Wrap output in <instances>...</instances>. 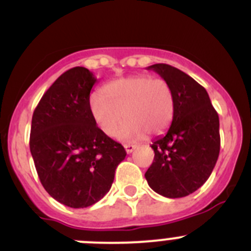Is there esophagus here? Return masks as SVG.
Segmentation results:
<instances>
[{
  "mask_svg": "<svg viewBox=\"0 0 251 251\" xmlns=\"http://www.w3.org/2000/svg\"><path fill=\"white\" fill-rule=\"evenodd\" d=\"M124 147H125V150H126V152H127V153H131V152H133V151H135V150H136V145H130V144H128V145H125V146H124Z\"/></svg>",
  "mask_w": 251,
  "mask_h": 251,
  "instance_id": "esophagus-1",
  "label": "esophagus"
}]
</instances>
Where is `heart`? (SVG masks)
I'll return each mask as SVG.
<instances>
[{"label":"heart","mask_w":251,"mask_h":251,"mask_svg":"<svg viewBox=\"0 0 251 251\" xmlns=\"http://www.w3.org/2000/svg\"><path fill=\"white\" fill-rule=\"evenodd\" d=\"M102 95L93 94L89 110L94 123L106 136L112 137L121 127L123 141H135L150 135H161L172 125L176 112V97L165 79L146 74L128 75L110 81L102 88Z\"/></svg>","instance_id":"1"}]
</instances>
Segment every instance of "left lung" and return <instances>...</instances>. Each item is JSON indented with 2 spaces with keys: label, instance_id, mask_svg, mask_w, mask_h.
Returning a JSON list of instances; mask_svg holds the SVG:
<instances>
[{
  "label": "left lung",
  "instance_id": "obj_1",
  "mask_svg": "<svg viewBox=\"0 0 251 251\" xmlns=\"http://www.w3.org/2000/svg\"><path fill=\"white\" fill-rule=\"evenodd\" d=\"M147 69L171 84L176 112L167 133L152 142L154 158L145 177L156 193L181 198L202 187L217 163L219 116L207 90L188 74L162 63Z\"/></svg>",
  "mask_w": 251,
  "mask_h": 251
}]
</instances>
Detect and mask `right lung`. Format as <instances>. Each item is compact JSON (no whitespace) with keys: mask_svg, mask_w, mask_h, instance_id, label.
<instances>
[{"mask_svg":"<svg viewBox=\"0 0 251 251\" xmlns=\"http://www.w3.org/2000/svg\"><path fill=\"white\" fill-rule=\"evenodd\" d=\"M97 78L75 67L44 93L32 116L29 149L49 196L70 208H86L110 191L125 158L121 144L104 135L89 110Z\"/></svg>","mask_w":251,"mask_h":251,"instance_id":"1","label":"right lung"}]
</instances>
